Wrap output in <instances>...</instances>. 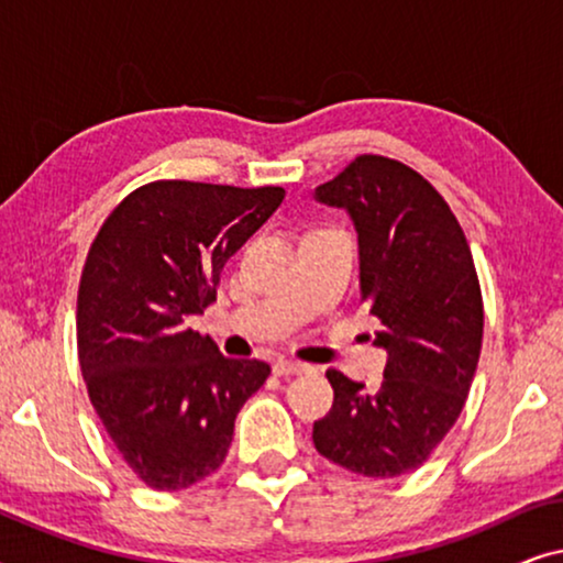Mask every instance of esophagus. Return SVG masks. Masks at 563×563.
<instances>
[{
	"mask_svg": "<svg viewBox=\"0 0 563 563\" xmlns=\"http://www.w3.org/2000/svg\"><path fill=\"white\" fill-rule=\"evenodd\" d=\"M307 368H310V366L302 364V361H291V358H276V361H274V374H276V376L305 374Z\"/></svg>",
	"mask_w": 563,
	"mask_h": 563,
	"instance_id": "1",
	"label": "esophagus"
}]
</instances>
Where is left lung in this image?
Instances as JSON below:
<instances>
[{"label": "left lung", "mask_w": 563, "mask_h": 563, "mask_svg": "<svg viewBox=\"0 0 563 563\" xmlns=\"http://www.w3.org/2000/svg\"><path fill=\"white\" fill-rule=\"evenodd\" d=\"M314 199L356 228L361 299L387 366L376 391L328 368L335 399L312 441L353 474L391 479L426 464L464 410L484 330L472 249L445 199L399 161L358 156Z\"/></svg>", "instance_id": "8db88e82"}]
</instances>
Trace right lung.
<instances>
[{
	"label": "right lung",
	"instance_id": "right-lung-1",
	"mask_svg": "<svg viewBox=\"0 0 563 563\" xmlns=\"http://www.w3.org/2000/svg\"><path fill=\"white\" fill-rule=\"evenodd\" d=\"M282 187L153 181L104 220L76 305L89 399L125 464L176 492L220 468L235 418L272 368L225 358L187 325L214 299L225 261L282 205Z\"/></svg>",
	"mask_w": 563,
	"mask_h": 563
}]
</instances>
